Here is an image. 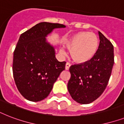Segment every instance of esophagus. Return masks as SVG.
<instances>
[{"instance_id": "34e87169", "label": "esophagus", "mask_w": 124, "mask_h": 124, "mask_svg": "<svg viewBox=\"0 0 124 124\" xmlns=\"http://www.w3.org/2000/svg\"><path fill=\"white\" fill-rule=\"evenodd\" d=\"M70 66H71V64L70 63H69V62H66V70H68L69 69H70Z\"/></svg>"}]
</instances>
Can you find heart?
I'll list each match as a JSON object with an SVG mask.
<instances>
[{"label":"heart","mask_w":124,"mask_h":124,"mask_svg":"<svg viewBox=\"0 0 124 124\" xmlns=\"http://www.w3.org/2000/svg\"><path fill=\"white\" fill-rule=\"evenodd\" d=\"M66 47L70 50L73 60L78 63H84L92 58L98 47V39L96 34L88 31L77 33L65 42ZM63 55L66 54L64 49H60Z\"/></svg>","instance_id":"obj_1"}]
</instances>
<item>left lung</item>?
<instances>
[{
    "label": "left lung",
    "instance_id": "1",
    "mask_svg": "<svg viewBox=\"0 0 124 124\" xmlns=\"http://www.w3.org/2000/svg\"><path fill=\"white\" fill-rule=\"evenodd\" d=\"M100 43L90 60L70 68L71 78L68 89L74 100L82 104L96 100L106 89L114 64V48L111 42L98 31Z\"/></svg>",
    "mask_w": 124,
    "mask_h": 124
}]
</instances>
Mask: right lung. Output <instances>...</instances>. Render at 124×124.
<instances>
[{
	"label": "right lung",
	"mask_w": 124,
	"mask_h": 124,
	"mask_svg": "<svg viewBox=\"0 0 124 124\" xmlns=\"http://www.w3.org/2000/svg\"><path fill=\"white\" fill-rule=\"evenodd\" d=\"M63 24L40 22L20 36L13 53V74L20 94L27 100L39 102L50 93L66 62H58L54 47L46 37Z\"/></svg>",
	"instance_id": "right-lung-1"
}]
</instances>
